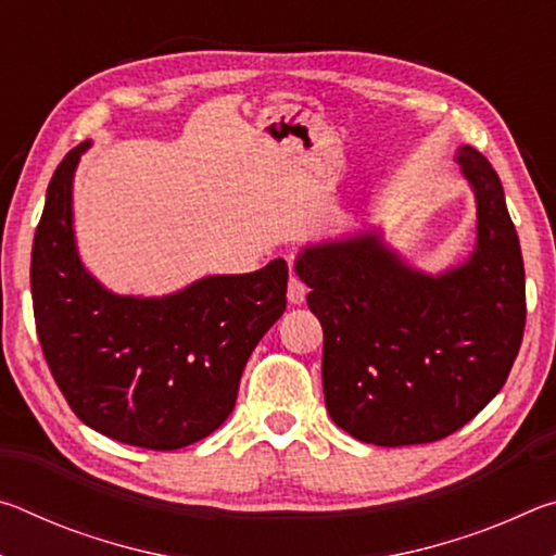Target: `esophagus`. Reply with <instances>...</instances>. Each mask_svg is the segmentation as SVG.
I'll use <instances>...</instances> for the list:
<instances>
[{
	"mask_svg": "<svg viewBox=\"0 0 556 556\" xmlns=\"http://www.w3.org/2000/svg\"><path fill=\"white\" fill-rule=\"evenodd\" d=\"M306 294H308V287L304 285V281H301L299 277H291L289 279V289H287V299H289V304H304V299H306Z\"/></svg>",
	"mask_w": 556,
	"mask_h": 556,
	"instance_id": "1",
	"label": "esophagus"
}]
</instances>
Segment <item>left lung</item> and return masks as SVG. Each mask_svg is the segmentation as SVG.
<instances>
[{
  "label": "left lung",
  "instance_id": "obj_1",
  "mask_svg": "<svg viewBox=\"0 0 556 556\" xmlns=\"http://www.w3.org/2000/svg\"><path fill=\"white\" fill-rule=\"evenodd\" d=\"M458 164L478 203L466 265L421 275L372 232L306 248L296 260L324 328L326 409L365 444L454 434L501 392L520 351L525 265L501 178L473 147L458 149Z\"/></svg>",
  "mask_w": 556,
  "mask_h": 556
}]
</instances>
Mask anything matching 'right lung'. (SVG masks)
<instances>
[{
  "label": "right lung",
  "instance_id": "right-lung-1",
  "mask_svg": "<svg viewBox=\"0 0 556 556\" xmlns=\"http://www.w3.org/2000/svg\"><path fill=\"white\" fill-rule=\"evenodd\" d=\"M83 142L46 191L34 235L36 333L55 384L83 425L129 446L176 451L213 434L240 375L287 308L289 267L205 277L164 299L117 296L80 265L71 186Z\"/></svg>",
  "mask_w": 556,
  "mask_h": 556
}]
</instances>
